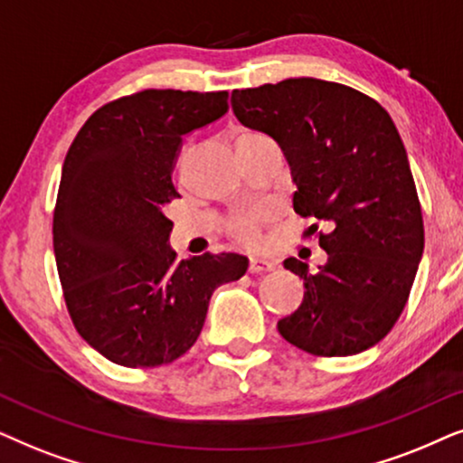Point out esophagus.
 Segmentation results:
<instances>
[{"instance_id":"esophagus-1","label":"esophagus","mask_w":463,"mask_h":463,"mask_svg":"<svg viewBox=\"0 0 463 463\" xmlns=\"http://www.w3.org/2000/svg\"><path fill=\"white\" fill-rule=\"evenodd\" d=\"M275 262L269 260V258H250V273H264V270H273Z\"/></svg>"}]
</instances>
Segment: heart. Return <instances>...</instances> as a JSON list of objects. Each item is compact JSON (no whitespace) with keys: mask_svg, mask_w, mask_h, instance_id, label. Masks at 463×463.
Segmentation results:
<instances>
[{"mask_svg":"<svg viewBox=\"0 0 463 463\" xmlns=\"http://www.w3.org/2000/svg\"><path fill=\"white\" fill-rule=\"evenodd\" d=\"M254 139H269V137H264V135L258 131H243L239 135L237 144H241V141H254ZM262 222H264L262 209H241V212L232 213L231 218L226 220L224 226L232 237L239 239V241L251 245L258 241V232H260Z\"/></svg>","mask_w":463,"mask_h":463,"instance_id":"heart-1","label":"heart"}]
</instances>
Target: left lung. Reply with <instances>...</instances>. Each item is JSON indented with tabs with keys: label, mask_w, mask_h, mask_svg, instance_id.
I'll return each instance as SVG.
<instances>
[{
	"label": "left lung",
	"mask_w": 463,
	"mask_h": 463,
	"mask_svg": "<svg viewBox=\"0 0 463 463\" xmlns=\"http://www.w3.org/2000/svg\"><path fill=\"white\" fill-rule=\"evenodd\" d=\"M243 127L279 144L294 212L328 224L317 270L283 267L305 281V298L277 330L313 355H355L398 322L423 254L421 205L392 116L364 92L317 78H288L232 90ZM313 232L317 224H313Z\"/></svg>",
	"instance_id": "obj_1"
}]
</instances>
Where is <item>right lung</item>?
<instances>
[{
  "mask_svg": "<svg viewBox=\"0 0 463 463\" xmlns=\"http://www.w3.org/2000/svg\"><path fill=\"white\" fill-rule=\"evenodd\" d=\"M228 112V92L147 89L99 108L67 152L52 220L59 279L80 336L114 364L186 354L209 298L248 270L239 254L177 262L165 207L184 135Z\"/></svg>",
  "mask_w": 463,
  "mask_h": 463,
  "instance_id": "obj_1",
  "label": "right lung"
}]
</instances>
